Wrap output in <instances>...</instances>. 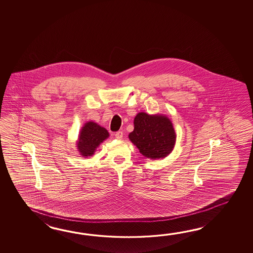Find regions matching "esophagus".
<instances>
[{
  "instance_id": "1",
  "label": "esophagus",
  "mask_w": 253,
  "mask_h": 253,
  "mask_svg": "<svg viewBox=\"0 0 253 253\" xmlns=\"http://www.w3.org/2000/svg\"><path fill=\"white\" fill-rule=\"evenodd\" d=\"M115 136L117 139H122L123 138V132L122 131H119L115 134Z\"/></svg>"
}]
</instances>
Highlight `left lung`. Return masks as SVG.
<instances>
[{
  "instance_id": "left-lung-1",
  "label": "left lung",
  "mask_w": 253,
  "mask_h": 253,
  "mask_svg": "<svg viewBox=\"0 0 253 253\" xmlns=\"http://www.w3.org/2000/svg\"><path fill=\"white\" fill-rule=\"evenodd\" d=\"M134 126L129 139L143 156L159 159L172 152L176 134L171 120L167 117L141 112L135 116Z\"/></svg>"
}]
</instances>
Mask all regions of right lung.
Listing matches in <instances>:
<instances>
[{"mask_svg": "<svg viewBox=\"0 0 253 253\" xmlns=\"http://www.w3.org/2000/svg\"><path fill=\"white\" fill-rule=\"evenodd\" d=\"M109 134L108 130L94 122H87L81 128L77 143L78 150L81 156L87 157L94 155L97 146L107 139Z\"/></svg>", "mask_w": 253, "mask_h": 253, "instance_id": "add662e5", "label": "right lung"}]
</instances>
